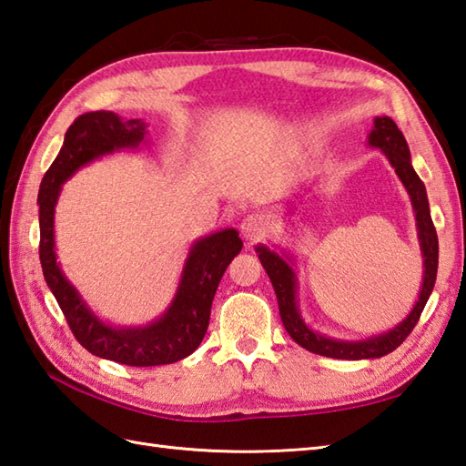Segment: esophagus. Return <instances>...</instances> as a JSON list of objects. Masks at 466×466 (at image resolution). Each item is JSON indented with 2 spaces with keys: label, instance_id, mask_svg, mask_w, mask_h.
<instances>
[{
  "label": "esophagus",
  "instance_id": "obj_1",
  "mask_svg": "<svg viewBox=\"0 0 466 466\" xmlns=\"http://www.w3.org/2000/svg\"><path fill=\"white\" fill-rule=\"evenodd\" d=\"M268 228H270L268 218L258 212L246 214L240 222V230L246 240H260L262 236L268 232Z\"/></svg>",
  "mask_w": 466,
  "mask_h": 466
}]
</instances>
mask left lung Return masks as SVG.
Returning a JSON list of instances; mask_svg holds the SVG:
<instances>
[{"label": "left lung", "instance_id": "1", "mask_svg": "<svg viewBox=\"0 0 466 466\" xmlns=\"http://www.w3.org/2000/svg\"><path fill=\"white\" fill-rule=\"evenodd\" d=\"M369 144L372 147H380L384 156L389 157L394 172H397L400 182L404 184V187H407L412 202L414 218H417V230H419L422 258H424L422 262L424 276H422V289L419 294V300L412 306V310L407 319L394 326L392 330L384 332L380 336H372V339H366V340H336V339H329V336H322L320 332H314L310 326H306V322L302 320L299 302H296V289H299V286H296V274L292 270V266L286 262L280 254L268 250L266 246L262 244L256 246L258 258L274 286L276 299H279L280 319L286 332H289L290 339L296 344H300L302 349L320 356H329V359H342V360L380 359V356L399 349V346L407 340V336L412 332L414 326H417L424 306H427L429 296L434 289V280H437L439 238L431 218L427 190H424L422 180L419 177V174L414 172V167L410 164L409 144L404 140L399 126L394 124L389 116L376 117L374 127L369 136Z\"/></svg>", "mask_w": 466, "mask_h": 466}]
</instances>
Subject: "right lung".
Here are the masks:
<instances>
[{"mask_svg": "<svg viewBox=\"0 0 466 466\" xmlns=\"http://www.w3.org/2000/svg\"><path fill=\"white\" fill-rule=\"evenodd\" d=\"M146 122L122 120L114 112H87L67 127L64 146L39 184V262L44 279L54 292L76 340L87 352L127 366L172 364L190 356L200 346L210 324L218 284L242 250L234 228L214 232L192 244L180 284L167 310L140 329H116L87 309L56 258L54 212L62 184L92 160L117 150H130L144 142Z\"/></svg>", "mask_w": 466, "mask_h": 466, "instance_id": "add662e5", "label": "right lung"}]
</instances>
